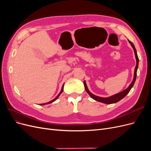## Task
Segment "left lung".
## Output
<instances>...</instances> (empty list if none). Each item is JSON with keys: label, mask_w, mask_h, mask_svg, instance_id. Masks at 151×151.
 <instances>
[{"label": "left lung", "mask_w": 151, "mask_h": 151, "mask_svg": "<svg viewBox=\"0 0 151 151\" xmlns=\"http://www.w3.org/2000/svg\"><path fill=\"white\" fill-rule=\"evenodd\" d=\"M129 42L130 43V44L131 45V46L132 47V48H133V49H134V53H135V58H136V62H137L136 66L135 67V70H134V76L133 81H132V82L131 83V84H130V86L128 87V88L126 89L123 90V91H122V92H120L119 93L116 94L115 95L111 96H110V97H108V98H102V97L97 96H96V95L91 93L90 91H89L88 87H87L86 81H84V88H85L86 91L89 94V95L90 96L91 98H92L93 99L96 100V101H99V102H101V103H105V104H112V103H117L119 101H120L122 99H123V98L125 97L126 95L130 92V89H132V87H133V86L135 83V80H136L137 71L138 65H139V58H138L137 53V51H136V49L135 48L134 45L132 43V42H131L130 41H129Z\"/></svg>", "instance_id": "obj_1"}]
</instances>
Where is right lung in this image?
I'll return each instance as SVG.
<instances>
[{
    "label": "right lung",
    "instance_id": "obj_1",
    "mask_svg": "<svg viewBox=\"0 0 151 151\" xmlns=\"http://www.w3.org/2000/svg\"><path fill=\"white\" fill-rule=\"evenodd\" d=\"M63 86H64V84H63V86H62V89H61V91H60V93H59L58 95H57V96L55 98H54L53 100H52V101H50V102H48V103H43V104H40V105H44V104H50V103H53V101H55V100L58 98V96H59L60 95V94L63 92Z\"/></svg>",
    "mask_w": 151,
    "mask_h": 151
}]
</instances>
